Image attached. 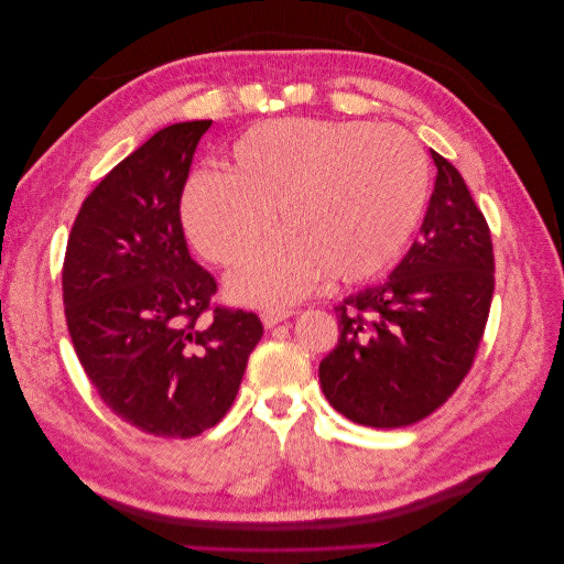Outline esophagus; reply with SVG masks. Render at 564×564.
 I'll use <instances>...</instances> for the list:
<instances>
[{"label":"esophagus","instance_id":"1","mask_svg":"<svg viewBox=\"0 0 564 564\" xmlns=\"http://www.w3.org/2000/svg\"><path fill=\"white\" fill-rule=\"evenodd\" d=\"M292 315H294V311H280V308H272V311H263L261 319H263L265 327L270 329V327H275V324L284 322L286 317H292Z\"/></svg>","mask_w":564,"mask_h":564}]
</instances>
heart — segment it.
Instances as JSON below:
<instances>
[{
	"instance_id": "1",
	"label": "heart",
	"mask_w": 564,
	"mask_h": 564,
	"mask_svg": "<svg viewBox=\"0 0 564 564\" xmlns=\"http://www.w3.org/2000/svg\"><path fill=\"white\" fill-rule=\"evenodd\" d=\"M431 162L398 127L275 119L232 148V174L199 172L185 185L183 224L195 249L237 265L275 235L286 240L230 278V294L284 305L324 275L379 278L412 242L431 202Z\"/></svg>"
}]
</instances>
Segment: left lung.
Segmentation results:
<instances>
[{"label": "left lung", "mask_w": 564, "mask_h": 564, "mask_svg": "<svg viewBox=\"0 0 564 564\" xmlns=\"http://www.w3.org/2000/svg\"><path fill=\"white\" fill-rule=\"evenodd\" d=\"M431 155L437 176L419 237L388 282L336 305L338 344L319 362L324 398L371 429H402L445 404L489 317V226L454 164Z\"/></svg>", "instance_id": "left-lung-1"}]
</instances>
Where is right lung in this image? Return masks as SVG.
Segmentation results:
<instances>
[{
  "instance_id": "obj_1",
  "label": "right lung",
  "mask_w": 564,
  "mask_h": 564,
  "mask_svg": "<svg viewBox=\"0 0 564 564\" xmlns=\"http://www.w3.org/2000/svg\"><path fill=\"white\" fill-rule=\"evenodd\" d=\"M209 127L172 124L135 148L84 199L65 249L79 362L110 412L155 437L214 429L263 336L259 315L212 305L216 280L185 245L181 195Z\"/></svg>"
}]
</instances>
